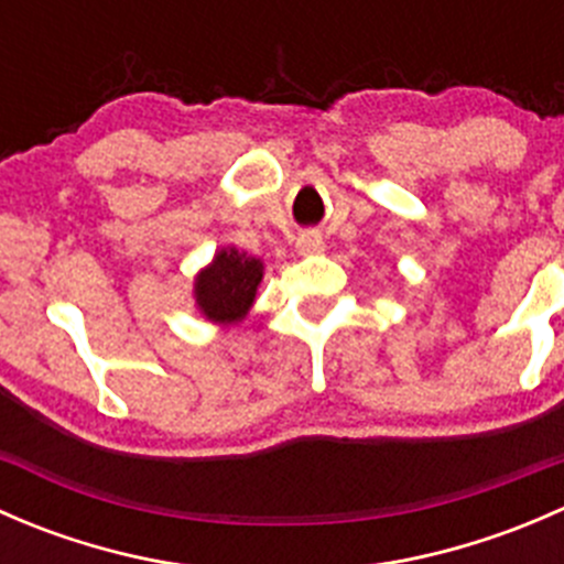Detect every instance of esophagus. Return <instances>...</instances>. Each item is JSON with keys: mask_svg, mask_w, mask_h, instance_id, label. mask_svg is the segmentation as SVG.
Returning <instances> with one entry per match:
<instances>
[{"mask_svg": "<svg viewBox=\"0 0 564 564\" xmlns=\"http://www.w3.org/2000/svg\"><path fill=\"white\" fill-rule=\"evenodd\" d=\"M297 250L303 256H314V253H322L324 250V240L318 231H303V235L297 237Z\"/></svg>", "mask_w": 564, "mask_h": 564, "instance_id": "34e87169", "label": "esophagus"}]
</instances>
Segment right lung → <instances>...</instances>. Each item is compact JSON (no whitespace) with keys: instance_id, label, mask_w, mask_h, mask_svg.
<instances>
[{"instance_id":"obj_1","label":"right lung","mask_w":564,"mask_h":564,"mask_svg":"<svg viewBox=\"0 0 564 564\" xmlns=\"http://www.w3.org/2000/svg\"><path fill=\"white\" fill-rule=\"evenodd\" d=\"M264 264L237 248H220L193 283L196 308L209 322L235 324L246 318L256 300Z\"/></svg>"}]
</instances>
